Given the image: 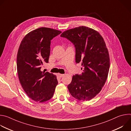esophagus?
Listing matches in <instances>:
<instances>
[{
  "label": "esophagus",
  "mask_w": 131,
  "mask_h": 131,
  "mask_svg": "<svg viewBox=\"0 0 131 131\" xmlns=\"http://www.w3.org/2000/svg\"><path fill=\"white\" fill-rule=\"evenodd\" d=\"M58 76L60 78H62L64 76V74H61V73H59L58 74Z\"/></svg>",
  "instance_id": "1"
}]
</instances>
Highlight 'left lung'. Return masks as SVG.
<instances>
[{
	"label": "left lung",
	"instance_id": "obj_1",
	"mask_svg": "<svg viewBox=\"0 0 131 131\" xmlns=\"http://www.w3.org/2000/svg\"><path fill=\"white\" fill-rule=\"evenodd\" d=\"M61 37L73 43L76 63L82 66V72L74 75L68 85L69 92L79 101H89L100 93L108 76L110 60L104 39L99 32L85 26L67 30Z\"/></svg>",
	"mask_w": 131,
	"mask_h": 131
}]
</instances>
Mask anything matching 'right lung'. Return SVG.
<instances>
[{
	"instance_id": "add662e5",
	"label": "right lung",
	"mask_w": 131,
	"mask_h": 131,
	"mask_svg": "<svg viewBox=\"0 0 131 131\" xmlns=\"http://www.w3.org/2000/svg\"><path fill=\"white\" fill-rule=\"evenodd\" d=\"M62 31L41 27L27 34L23 39L17 55L18 79L26 94L40 103L50 100L58 83L52 73L41 71L44 63H48L51 40Z\"/></svg>"
}]
</instances>
